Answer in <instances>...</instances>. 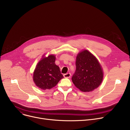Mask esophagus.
I'll return each instance as SVG.
<instances>
[{
  "label": "esophagus",
  "instance_id": "34e87169",
  "mask_svg": "<svg viewBox=\"0 0 130 130\" xmlns=\"http://www.w3.org/2000/svg\"><path fill=\"white\" fill-rule=\"evenodd\" d=\"M71 74L70 73H67L66 74H64V77L65 78H70L71 77Z\"/></svg>",
  "mask_w": 130,
  "mask_h": 130
}]
</instances>
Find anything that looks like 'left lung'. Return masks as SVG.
I'll use <instances>...</instances> for the list:
<instances>
[{
	"instance_id": "obj_1",
	"label": "left lung",
	"mask_w": 130,
	"mask_h": 130,
	"mask_svg": "<svg viewBox=\"0 0 130 130\" xmlns=\"http://www.w3.org/2000/svg\"><path fill=\"white\" fill-rule=\"evenodd\" d=\"M103 78V70L96 58L87 50L79 53L72 78L75 86L82 92H91L100 86Z\"/></svg>"
}]
</instances>
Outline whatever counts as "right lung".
I'll return each mask as SVG.
<instances>
[{
    "mask_svg": "<svg viewBox=\"0 0 130 130\" xmlns=\"http://www.w3.org/2000/svg\"><path fill=\"white\" fill-rule=\"evenodd\" d=\"M56 57L50 55L43 57L38 63L33 74V80L36 85L44 90L55 86L64 77L59 67L55 63Z\"/></svg>",
    "mask_w": 130,
    "mask_h": 130,
    "instance_id": "1",
    "label": "right lung"
}]
</instances>
